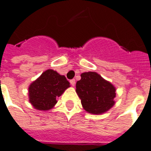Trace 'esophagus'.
<instances>
[{
  "mask_svg": "<svg viewBox=\"0 0 151 151\" xmlns=\"http://www.w3.org/2000/svg\"><path fill=\"white\" fill-rule=\"evenodd\" d=\"M70 85L72 86H75V80L74 79H72V80L70 81Z\"/></svg>",
  "mask_w": 151,
  "mask_h": 151,
  "instance_id": "obj_1",
  "label": "esophagus"
}]
</instances>
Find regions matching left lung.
<instances>
[{"label":"left lung","instance_id":"left-lung-1","mask_svg":"<svg viewBox=\"0 0 151 151\" xmlns=\"http://www.w3.org/2000/svg\"><path fill=\"white\" fill-rule=\"evenodd\" d=\"M81 78L76 84V92L83 109L96 115L109 111L115 104V86L96 72L82 73Z\"/></svg>","mask_w":151,"mask_h":151}]
</instances>
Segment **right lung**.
Segmentation results:
<instances>
[{"label": "right lung", "mask_w": 151, "mask_h": 151, "mask_svg": "<svg viewBox=\"0 0 151 151\" xmlns=\"http://www.w3.org/2000/svg\"><path fill=\"white\" fill-rule=\"evenodd\" d=\"M70 87L64 75L53 70H47L34 81L28 88L29 101L35 109L47 111L57 103L56 99Z\"/></svg>", "instance_id": "obj_1"}]
</instances>
